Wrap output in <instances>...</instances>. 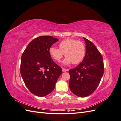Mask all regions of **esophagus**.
Returning <instances> with one entry per match:
<instances>
[{"instance_id": "34e87169", "label": "esophagus", "mask_w": 121, "mask_h": 121, "mask_svg": "<svg viewBox=\"0 0 121 121\" xmlns=\"http://www.w3.org/2000/svg\"><path fill=\"white\" fill-rule=\"evenodd\" d=\"M62 70H63V72H65L68 71V69H65V68H63V69H62Z\"/></svg>"}]
</instances>
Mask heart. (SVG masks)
Here are the masks:
<instances>
[{
    "label": "heart",
    "mask_w": 121,
    "mask_h": 121,
    "mask_svg": "<svg viewBox=\"0 0 121 121\" xmlns=\"http://www.w3.org/2000/svg\"><path fill=\"white\" fill-rule=\"evenodd\" d=\"M85 52V46L82 42L69 38L61 41L58 48L52 46L49 49L50 56L56 62H60L65 54L66 56L63 62L65 65L79 64L84 58Z\"/></svg>",
    "instance_id": "b5f03b06"
}]
</instances>
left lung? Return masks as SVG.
<instances>
[{
  "mask_svg": "<svg viewBox=\"0 0 121 121\" xmlns=\"http://www.w3.org/2000/svg\"><path fill=\"white\" fill-rule=\"evenodd\" d=\"M86 43V54L82 61L75 68L69 69V87L79 97H86L94 92L104 72L103 58L94 44L83 38Z\"/></svg>",
  "mask_w": 121,
  "mask_h": 121,
  "instance_id": "left-lung-1",
  "label": "left lung"
}]
</instances>
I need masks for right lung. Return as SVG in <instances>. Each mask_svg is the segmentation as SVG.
Listing matches in <instances>:
<instances>
[{
	"instance_id": "obj_1",
	"label": "right lung",
	"mask_w": 121,
	"mask_h": 121,
	"mask_svg": "<svg viewBox=\"0 0 121 121\" xmlns=\"http://www.w3.org/2000/svg\"><path fill=\"white\" fill-rule=\"evenodd\" d=\"M58 39L39 36L30 42L21 57L20 72L30 92L43 97L54 90L61 68L53 61L49 49Z\"/></svg>"
}]
</instances>
